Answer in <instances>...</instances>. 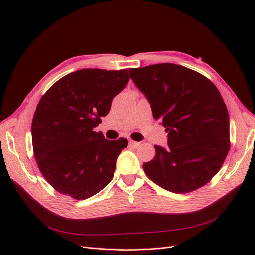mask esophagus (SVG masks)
<instances>
[{
    "label": "esophagus",
    "mask_w": 255,
    "mask_h": 255,
    "mask_svg": "<svg viewBox=\"0 0 255 255\" xmlns=\"http://www.w3.org/2000/svg\"><path fill=\"white\" fill-rule=\"evenodd\" d=\"M129 144L131 145V146H133V147H135V148H137V147H139L140 146V142H137V141H133V140H131L130 142H129Z\"/></svg>",
    "instance_id": "1"
}]
</instances>
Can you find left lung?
<instances>
[{
  "label": "left lung",
  "mask_w": 255,
  "mask_h": 255,
  "mask_svg": "<svg viewBox=\"0 0 255 255\" xmlns=\"http://www.w3.org/2000/svg\"><path fill=\"white\" fill-rule=\"evenodd\" d=\"M130 78L148 99L154 119L168 132L166 149L143 164L162 189L196 191L221 168L230 149L229 114L216 86L199 72L174 63L130 68Z\"/></svg>",
  "instance_id": "1"
}]
</instances>
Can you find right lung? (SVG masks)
<instances>
[{
  "label": "right lung",
  "mask_w": 255,
  "mask_h": 255,
  "mask_svg": "<svg viewBox=\"0 0 255 255\" xmlns=\"http://www.w3.org/2000/svg\"><path fill=\"white\" fill-rule=\"evenodd\" d=\"M128 82V69L84 68L58 80L40 99L31 126L34 156L61 195L86 200L112 180L128 140H107L94 128Z\"/></svg>",
  "instance_id": "right-lung-1"
}]
</instances>
